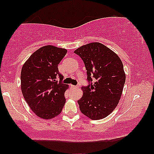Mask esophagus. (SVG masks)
Masks as SVG:
<instances>
[{
	"label": "esophagus",
	"instance_id": "34e87169",
	"mask_svg": "<svg viewBox=\"0 0 154 154\" xmlns=\"http://www.w3.org/2000/svg\"><path fill=\"white\" fill-rule=\"evenodd\" d=\"M71 87L72 88H73V89H77V88H79V86H78V85H71Z\"/></svg>",
	"mask_w": 154,
	"mask_h": 154
}]
</instances>
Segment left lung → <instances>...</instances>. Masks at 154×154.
Segmentation results:
<instances>
[{
	"label": "left lung",
	"mask_w": 154,
	"mask_h": 154,
	"mask_svg": "<svg viewBox=\"0 0 154 154\" xmlns=\"http://www.w3.org/2000/svg\"><path fill=\"white\" fill-rule=\"evenodd\" d=\"M74 52L84 62L88 81L94 82L81 88L80 110L93 120L105 118L116 108L122 94L126 74L122 60L100 42L81 46Z\"/></svg>",
	"instance_id": "1"
}]
</instances>
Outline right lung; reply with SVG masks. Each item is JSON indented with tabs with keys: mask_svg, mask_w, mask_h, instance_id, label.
<instances>
[{
	"mask_svg": "<svg viewBox=\"0 0 154 154\" xmlns=\"http://www.w3.org/2000/svg\"><path fill=\"white\" fill-rule=\"evenodd\" d=\"M67 50L47 45L35 51L21 70V91L25 101L37 117L51 119L62 111L66 103L64 93L69 85L56 81L62 80L58 64Z\"/></svg>",
	"mask_w": 154,
	"mask_h": 154,
	"instance_id": "add662e5",
	"label": "right lung"
}]
</instances>
